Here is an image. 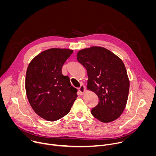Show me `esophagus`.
Instances as JSON below:
<instances>
[{
	"label": "esophagus",
	"instance_id": "1",
	"mask_svg": "<svg viewBox=\"0 0 156 156\" xmlns=\"http://www.w3.org/2000/svg\"><path fill=\"white\" fill-rule=\"evenodd\" d=\"M79 92L80 93L81 95H83L84 94V93L86 92V89H85V86L83 84H81V86L78 88Z\"/></svg>",
	"mask_w": 156,
	"mask_h": 156
}]
</instances>
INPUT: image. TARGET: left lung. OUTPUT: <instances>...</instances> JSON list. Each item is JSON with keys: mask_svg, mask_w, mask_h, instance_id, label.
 I'll return each instance as SVG.
<instances>
[{"mask_svg": "<svg viewBox=\"0 0 156 156\" xmlns=\"http://www.w3.org/2000/svg\"><path fill=\"white\" fill-rule=\"evenodd\" d=\"M76 57L87 70V89L99 98L92 115L104 123L115 120L126 107L129 88L123 61L109 50L98 46L80 50Z\"/></svg>", "mask_w": 156, "mask_h": 156, "instance_id": "obj_1", "label": "left lung"}]
</instances>
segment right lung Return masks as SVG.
Returning a JSON list of instances; mask_svg holds the SVG:
<instances>
[{
  "label": "right lung",
  "mask_w": 156,
  "mask_h": 156,
  "mask_svg": "<svg viewBox=\"0 0 156 156\" xmlns=\"http://www.w3.org/2000/svg\"><path fill=\"white\" fill-rule=\"evenodd\" d=\"M73 53L69 49L52 48L36 55L26 73L28 101L41 118L54 122L68 114L78 97L77 89L62 73L65 61Z\"/></svg>",
  "instance_id": "1"
}]
</instances>
